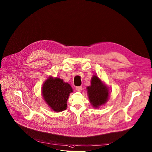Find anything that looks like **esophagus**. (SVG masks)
I'll use <instances>...</instances> for the list:
<instances>
[{"label": "esophagus", "instance_id": "34e87169", "mask_svg": "<svg viewBox=\"0 0 152 152\" xmlns=\"http://www.w3.org/2000/svg\"><path fill=\"white\" fill-rule=\"evenodd\" d=\"M75 89H76V90L78 91H81L82 90V86H76Z\"/></svg>", "mask_w": 152, "mask_h": 152}]
</instances>
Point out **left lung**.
<instances>
[{"instance_id":"8db88e82","label":"left lung","mask_w":152,"mask_h":152,"mask_svg":"<svg viewBox=\"0 0 152 152\" xmlns=\"http://www.w3.org/2000/svg\"><path fill=\"white\" fill-rule=\"evenodd\" d=\"M87 90L90 102L94 107L105 104L107 101L109 90L98 77H93L91 86H88Z\"/></svg>"}]
</instances>
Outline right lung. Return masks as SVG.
<instances>
[{
	"label": "right lung",
	"mask_w": 152,
	"mask_h": 152,
	"mask_svg": "<svg viewBox=\"0 0 152 152\" xmlns=\"http://www.w3.org/2000/svg\"><path fill=\"white\" fill-rule=\"evenodd\" d=\"M72 88L67 83L59 78H48L42 87L45 101L55 112H62L67 108V101Z\"/></svg>",
	"instance_id": "right-lung-1"
}]
</instances>
